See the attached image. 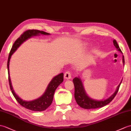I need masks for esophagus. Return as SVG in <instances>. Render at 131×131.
I'll use <instances>...</instances> for the list:
<instances>
[{"label": "esophagus", "mask_w": 131, "mask_h": 131, "mask_svg": "<svg viewBox=\"0 0 131 131\" xmlns=\"http://www.w3.org/2000/svg\"><path fill=\"white\" fill-rule=\"evenodd\" d=\"M64 78L66 79H70L71 78V75L70 72L69 71H66L64 74Z\"/></svg>", "instance_id": "34e87169"}]
</instances>
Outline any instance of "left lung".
Returning <instances> with one entry per match:
<instances>
[{"instance_id":"8db88e82","label":"left lung","mask_w":131,"mask_h":131,"mask_svg":"<svg viewBox=\"0 0 131 131\" xmlns=\"http://www.w3.org/2000/svg\"><path fill=\"white\" fill-rule=\"evenodd\" d=\"M113 45L116 48L117 51L120 52L121 53H122L121 51V50L118 46L117 41L113 39ZM123 54V53H122ZM122 60L123 65H124V56H122ZM121 80V83L118 85L117 86L116 90L115 92L112 94L111 96L109 97L108 98L106 99H102V100H96L94 99L93 98H90L89 96L88 95L85 90L83 86V84L82 83V81L80 77H76L74 78L72 80L73 83L74 84L75 86V93H74V96L76 102H77V104L80 106L82 108L86 109H96V108H102L104 106L107 105L109 104L112 100L114 99L115 96L116 95L117 92L119 90V86L121 85V84L122 83Z\"/></svg>"}]
</instances>
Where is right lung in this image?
Wrapping results in <instances>:
<instances>
[{
	"label": "right lung",
	"mask_w": 131,
	"mask_h": 131,
	"mask_svg": "<svg viewBox=\"0 0 131 131\" xmlns=\"http://www.w3.org/2000/svg\"><path fill=\"white\" fill-rule=\"evenodd\" d=\"M42 35L48 36L50 34L48 33L36 29H29L27 30L24 32L20 37L18 38L17 40L14 42V43L12 46V49L10 51L9 54L8 62H7V68L8 72V79L9 83V86L12 93L13 94L14 98H16L17 101L19 103L22 107L29 109V110L33 111L41 112L46 110L49 106L51 104L52 102L54 93L55 92L57 88L59 86V85L62 83L63 81V73H60L57 75L52 78V79L48 84V86L46 89L45 93L42 94V96L39 97L38 98L36 99L33 100H23L19 98L16 93L14 92L13 86L12 85V83L10 80V75H9V62L12 57V55L16 51L17 48L22 45L24 42H25L27 39L31 38L33 36H38Z\"/></svg>",
	"instance_id": "add662e5"
}]
</instances>
